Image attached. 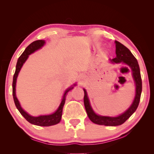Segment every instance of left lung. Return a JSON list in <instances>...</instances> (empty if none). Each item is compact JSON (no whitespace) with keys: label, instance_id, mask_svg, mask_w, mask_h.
Segmentation results:
<instances>
[{"label":"left lung","instance_id":"1","mask_svg":"<svg viewBox=\"0 0 154 154\" xmlns=\"http://www.w3.org/2000/svg\"><path fill=\"white\" fill-rule=\"evenodd\" d=\"M116 45V57L112 60H110V61L112 63H122L129 66L132 72V77L136 85V94L134 99L133 100L130 106L125 112L117 116H101L96 114L91 107L89 97L87 95L86 90L84 91V104L85 107L86 112L88 117L94 124L99 125H104L109 126H116L122 124L124 122L132 116V114L136 110L140 103V97H141L142 90V83L141 75H140V67L138 61L134 56L128 49L119 42H114Z\"/></svg>","mask_w":154,"mask_h":154}]
</instances>
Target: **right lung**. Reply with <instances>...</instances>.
<instances>
[{
	"instance_id": "obj_1",
	"label": "right lung",
	"mask_w": 154,
	"mask_h": 154,
	"mask_svg": "<svg viewBox=\"0 0 154 154\" xmlns=\"http://www.w3.org/2000/svg\"><path fill=\"white\" fill-rule=\"evenodd\" d=\"M45 44V40H36L32 42V44H30L26 48V50L23 52L20 56L17 61V63H16V71L14 75V77H13L12 82V95L15 105L16 108H17V109L19 110V112H20L22 115L25 118V119L28 122L32 124H34V125L40 126H53L60 122L61 119L62 112H63V108L65 103V99H66V94L69 91L73 89L74 86L76 85V83H75L73 85H71L70 87H69L68 89L65 90L63 97H62L60 106H59L57 109L55 110L54 113H52L51 114H48V115H40L39 116H33L30 115V114L27 113L22 109L16 95V85L18 75L19 74L20 71L21 69V68L23 66V65H24L26 61L28 60L29 55L33 54L35 51L40 50V49H41L44 46Z\"/></svg>"
}]
</instances>
